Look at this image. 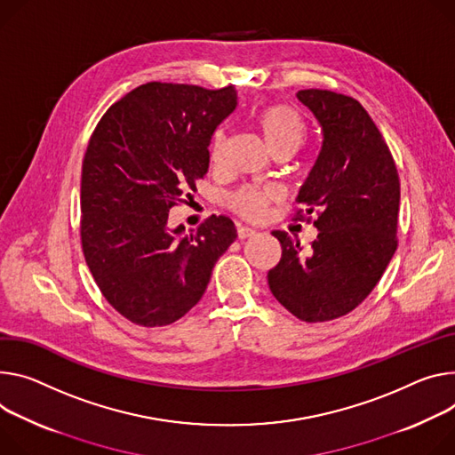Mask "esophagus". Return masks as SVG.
<instances>
[{"mask_svg":"<svg viewBox=\"0 0 455 455\" xmlns=\"http://www.w3.org/2000/svg\"><path fill=\"white\" fill-rule=\"evenodd\" d=\"M258 232L254 230V228H251V227H239L237 228V237L239 239H246V237H252V235H256Z\"/></svg>","mask_w":455,"mask_h":455,"instance_id":"obj_1","label":"esophagus"}]
</instances>
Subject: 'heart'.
<instances>
[{"label":"heart","mask_w":455,"mask_h":455,"mask_svg":"<svg viewBox=\"0 0 455 455\" xmlns=\"http://www.w3.org/2000/svg\"><path fill=\"white\" fill-rule=\"evenodd\" d=\"M254 127L261 134L267 148L270 152L277 148H292L294 152L301 147L307 136V127L301 114L288 105H270L254 114ZM227 138L223 131H216L211 143V159L218 164L223 157ZM277 192L274 188L249 187L239 190L232 204L234 209L249 220H259L265 216L268 203L275 199Z\"/></svg>","instance_id":"b5f03b06"}]
</instances>
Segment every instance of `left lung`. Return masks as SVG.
I'll return each instance as SVG.
<instances>
[{
  "mask_svg": "<svg viewBox=\"0 0 455 455\" xmlns=\"http://www.w3.org/2000/svg\"><path fill=\"white\" fill-rule=\"evenodd\" d=\"M298 100L315 116L323 141L298 203L315 211L312 249L274 230L281 259L268 272L274 298L298 319L323 323L352 312L374 291L397 249L399 176L368 112L354 98L307 89Z\"/></svg>",
  "mask_w": 455,
  "mask_h": 455,
  "instance_id": "obj_1",
  "label": "left lung"
}]
</instances>
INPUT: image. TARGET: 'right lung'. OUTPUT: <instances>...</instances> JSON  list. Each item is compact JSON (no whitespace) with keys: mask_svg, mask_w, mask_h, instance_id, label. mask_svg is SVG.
Instances as JSON below:
<instances>
[{"mask_svg":"<svg viewBox=\"0 0 455 455\" xmlns=\"http://www.w3.org/2000/svg\"><path fill=\"white\" fill-rule=\"evenodd\" d=\"M235 105L234 87L152 81L114 103L89 141L81 244L105 299L136 324H171L196 307L237 237L227 216L190 234L169 227L172 206L209 172L212 134Z\"/></svg>","mask_w":455,"mask_h":455,"instance_id":"add662e5","label":"right lung"}]
</instances>
